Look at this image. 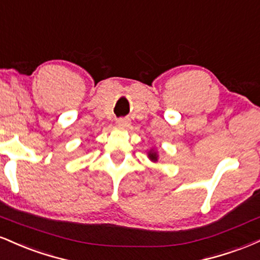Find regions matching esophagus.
I'll use <instances>...</instances> for the list:
<instances>
[{
  "label": "esophagus",
  "instance_id": "34e87169",
  "mask_svg": "<svg viewBox=\"0 0 260 260\" xmlns=\"http://www.w3.org/2000/svg\"><path fill=\"white\" fill-rule=\"evenodd\" d=\"M117 124L120 127H128L129 126V118L127 117H121L117 120Z\"/></svg>",
  "mask_w": 260,
  "mask_h": 260
}]
</instances>
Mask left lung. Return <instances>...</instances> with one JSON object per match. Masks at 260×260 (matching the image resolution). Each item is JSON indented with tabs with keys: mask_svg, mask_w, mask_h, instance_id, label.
<instances>
[{
	"mask_svg": "<svg viewBox=\"0 0 260 260\" xmlns=\"http://www.w3.org/2000/svg\"><path fill=\"white\" fill-rule=\"evenodd\" d=\"M148 157H149V159H150L151 161H157V157H159V156H157L156 151H154L153 149H151V150L148 153Z\"/></svg>",
	"mask_w": 260,
	"mask_h": 260,
	"instance_id": "left-lung-1",
	"label": "left lung"
}]
</instances>
